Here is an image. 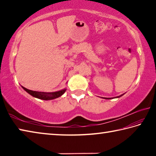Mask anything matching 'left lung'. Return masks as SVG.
<instances>
[{"instance_id": "1", "label": "left lung", "mask_w": 156, "mask_h": 156, "mask_svg": "<svg viewBox=\"0 0 156 156\" xmlns=\"http://www.w3.org/2000/svg\"><path fill=\"white\" fill-rule=\"evenodd\" d=\"M124 94H125L120 95V96H116V97H115V98H120V97H121L122 96H123ZM104 98V99H112V98Z\"/></svg>"}]
</instances>
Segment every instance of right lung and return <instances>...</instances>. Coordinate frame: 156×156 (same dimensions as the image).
Returning a JSON list of instances; mask_svg holds the SVG:
<instances>
[{
  "label": "right lung",
  "instance_id": "1",
  "mask_svg": "<svg viewBox=\"0 0 156 156\" xmlns=\"http://www.w3.org/2000/svg\"><path fill=\"white\" fill-rule=\"evenodd\" d=\"M22 87V88L24 89L25 91H27L29 94H30L31 96H32L34 98H36L44 100H54L57 98H59L61 96L62 94H64L65 92L67 90V89L65 88L62 89V90L54 91V92H41V91H36L30 90V89H26L24 87Z\"/></svg>",
  "mask_w": 156,
  "mask_h": 156
}]
</instances>
